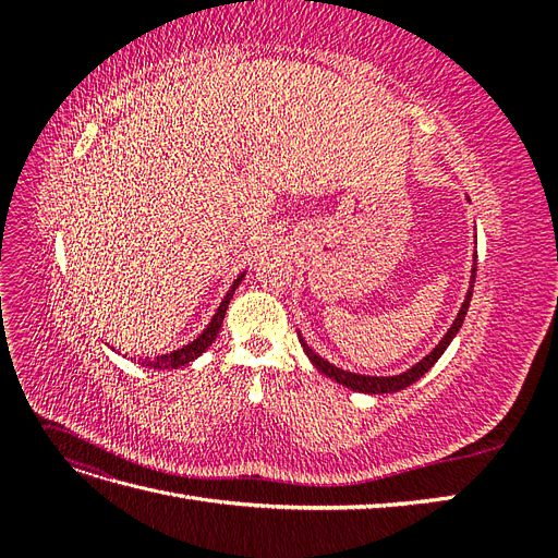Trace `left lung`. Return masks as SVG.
I'll use <instances>...</instances> for the list:
<instances>
[{
  "instance_id": "1",
  "label": "left lung",
  "mask_w": 558,
  "mask_h": 558,
  "mask_svg": "<svg viewBox=\"0 0 558 558\" xmlns=\"http://www.w3.org/2000/svg\"><path fill=\"white\" fill-rule=\"evenodd\" d=\"M475 272L477 269L472 267V281H470V291H468V295H465V302L461 305V312H459V316L453 318V324H451V328L447 330V335L442 337L440 340V344H437L426 359H421L416 365H412L408 373H400V375H396V377H369V375H356V373H347V369H340V367H335L332 363H328V361H324L320 356H316V353L307 347V342L302 340L300 337V342H302V349H305V353L310 356V361L316 365V369L318 373H324L326 377H330V379H335L337 384H342V386H347V388H351V391H359V393H373V396H377V393H396V391H402V388H408L410 384H414L416 379H421L424 377L428 369L437 363V359L442 356L445 353V349L449 347V342L453 340L456 337V332L461 330V326H463V318H465V314H468V307H470V298H472V283H475Z\"/></svg>"
}]
</instances>
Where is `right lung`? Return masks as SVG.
I'll use <instances>...</instances> for the list:
<instances>
[{
    "label": "right lung",
    "mask_w": 558,
    "mask_h": 558,
    "mask_svg": "<svg viewBox=\"0 0 558 558\" xmlns=\"http://www.w3.org/2000/svg\"><path fill=\"white\" fill-rule=\"evenodd\" d=\"M242 279H244V275H240L238 279L232 281L230 291L226 293V298L221 300V305H218L214 318L209 320V326H207L205 330H202V335L197 337V340L189 342V344L177 349V351L162 353V356H156V359H140L142 365L154 367V369H172V367H181V365H185V363L195 361L197 356H202V353H205V351L211 347V342L218 337V330H221L223 316H226V312H228V305H230V300H232V295H234V289H238V286L242 283Z\"/></svg>",
    "instance_id": "add662e5"
}]
</instances>
